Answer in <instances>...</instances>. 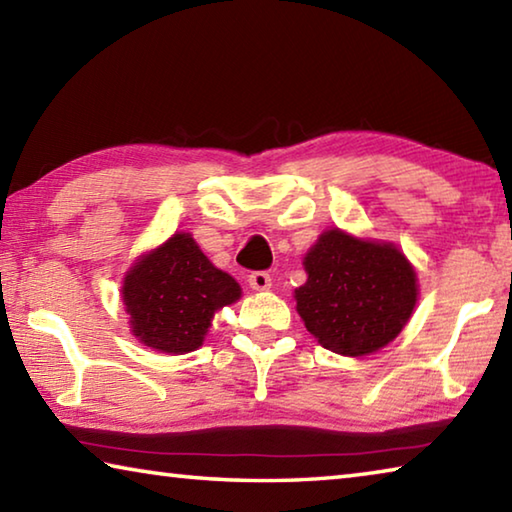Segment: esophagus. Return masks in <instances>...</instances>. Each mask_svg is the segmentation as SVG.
Instances as JSON below:
<instances>
[{
    "mask_svg": "<svg viewBox=\"0 0 512 512\" xmlns=\"http://www.w3.org/2000/svg\"><path fill=\"white\" fill-rule=\"evenodd\" d=\"M248 284H250V289H255V291H268L271 289V275H268L266 271H253L248 275Z\"/></svg>",
    "mask_w": 512,
    "mask_h": 512,
    "instance_id": "esophagus-1",
    "label": "esophagus"
}]
</instances>
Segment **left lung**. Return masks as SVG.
<instances>
[{"instance_id":"left-lung-1","label":"left lung","mask_w":512,"mask_h":512,"mask_svg":"<svg viewBox=\"0 0 512 512\" xmlns=\"http://www.w3.org/2000/svg\"><path fill=\"white\" fill-rule=\"evenodd\" d=\"M298 314L323 348L363 357L402 332L418 300L415 271L391 244L329 230L305 257Z\"/></svg>"}]
</instances>
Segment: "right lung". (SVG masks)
<instances>
[{
    "instance_id": "obj_1",
    "label": "right lung",
    "mask_w": 512,
    "mask_h": 512,
    "mask_svg": "<svg viewBox=\"0 0 512 512\" xmlns=\"http://www.w3.org/2000/svg\"><path fill=\"white\" fill-rule=\"evenodd\" d=\"M241 296L239 284L212 266L187 232L142 257L124 280V305L144 345L185 354L203 343L216 309Z\"/></svg>"
}]
</instances>
